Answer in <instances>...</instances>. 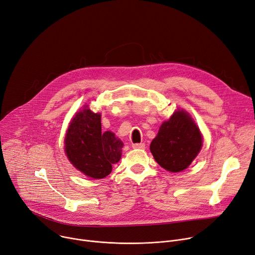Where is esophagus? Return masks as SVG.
I'll return each instance as SVG.
<instances>
[{
    "mask_svg": "<svg viewBox=\"0 0 255 255\" xmlns=\"http://www.w3.org/2000/svg\"><path fill=\"white\" fill-rule=\"evenodd\" d=\"M132 148H134V149H144L145 148V144L144 143L132 144Z\"/></svg>",
    "mask_w": 255,
    "mask_h": 255,
    "instance_id": "obj_1",
    "label": "esophagus"
}]
</instances>
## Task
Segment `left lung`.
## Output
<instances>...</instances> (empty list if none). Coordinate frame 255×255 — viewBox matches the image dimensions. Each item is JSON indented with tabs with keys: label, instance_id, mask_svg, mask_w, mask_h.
<instances>
[{
	"label": "left lung",
	"instance_id": "left-lung-1",
	"mask_svg": "<svg viewBox=\"0 0 255 255\" xmlns=\"http://www.w3.org/2000/svg\"><path fill=\"white\" fill-rule=\"evenodd\" d=\"M202 145V133L196 123L187 112L177 110L160 126L150 144V151L160 167L177 173L189 166Z\"/></svg>",
	"mask_w": 255,
	"mask_h": 255
}]
</instances>
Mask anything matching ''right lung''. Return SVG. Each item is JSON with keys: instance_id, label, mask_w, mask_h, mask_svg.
<instances>
[{"instance_id": "right-lung-1", "label": "right lung", "mask_w": 255, "mask_h": 255, "mask_svg": "<svg viewBox=\"0 0 255 255\" xmlns=\"http://www.w3.org/2000/svg\"><path fill=\"white\" fill-rule=\"evenodd\" d=\"M124 143L112 131H102L101 114L88 106L76 113L65 137V152L73 166L93 179H102L122 158Z\"/></svg>"}]
</instances>
